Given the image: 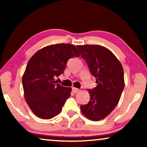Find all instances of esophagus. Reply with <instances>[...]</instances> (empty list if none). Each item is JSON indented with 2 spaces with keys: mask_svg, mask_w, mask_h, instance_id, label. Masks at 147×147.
I'll use <instances>...</instances> for the list:
<instances>
[{
  "mask_svg": "<svg viewBox=\"0 0 147 147\" xmlns=\"http://www.w3.org/2000/svg\"><path fill=\"white\" fill-rule=\"evenodd\" d=\"M72 91H73L74 93H78V92L80 91V90L78 89V88H76L73 87L72 88Z\"/></svg>",
  "mask_w": 147,
  "mask_h": 147,
  "instance_id": "34e87169",
  "label": "esophagus"
}]
</instances>
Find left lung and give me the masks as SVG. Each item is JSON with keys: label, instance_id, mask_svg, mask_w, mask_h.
<instances>
[{"label": "left lung", "instance_id": "obj_1", "mask_svg": "<svg viewBox=\"0 0 147 147\" xmlns=\"http://www.w3.org/2000/svg\"><path fill=\"white\" fill-rule=\"evenodd\" d=\"M90 73L96 78L97 86L89 89L90 100L80 109L94 121L105 118L119 102L124 88V71L120 62L107 48L101 45H78Z\"/></svg>", "mask_w": 147, "mask_h": 147}]
</instances>
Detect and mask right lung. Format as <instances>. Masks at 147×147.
Wrapping results in <instances>:
<instances>
[{
	"mask_svg": "<svg viewBox=\"0 0 147 147\" xmlns=\"http://www.w3.org/2000/svg\"><path fill=\"white\" fill-rule=\"evenodd\" d=\"M80 55L71 44H55L40 49L28 61L23 82L24 96L32 112L42 119H51L61 111L71 96V88L57 83L70 58Z\"/></svg>",
	"mask_w": 147,
	"mask_h": 147,
	"instance_id": "right-lung-1",
	"label": "right lung"
}]
</instances>
